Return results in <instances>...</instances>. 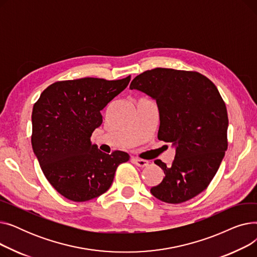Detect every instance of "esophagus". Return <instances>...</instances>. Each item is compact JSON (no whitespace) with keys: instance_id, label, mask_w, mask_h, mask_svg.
<instances>
[{"instance_id":"esophagus-1","label":"esophagus","mask_w":257,"mask_h":257,"mask_svg":"<svg viewBox=\"0 0 257 257\" xmlns=\"http://www.w3.org/2000/svg\"><path fill=\"white\" fill-rule=\"evenodd\" d=\"M132 161L140 168H145L149 165V161L145 160V159H141V158H132Z\"/></svg>"}]
</instances>
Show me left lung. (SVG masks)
<instances>
[{
    "instance_id": "1",
    "label": "left lung",
    "mask_w": 257,
    "mask_h": 257,
    "mask_svg": "<svg viewBox=\"0 0 257 257\" xmlns=\"http://www.w3.org/2000/svg\"><path fill=\"white\" fill-rule=\"evenodd\" d=\"M130 89L156 100L157 138L176 148L171 167L154 161L165 177L151 194L171 204L196 197L218 172L228 146L227 109L217 86L198 72L156 67L134 78Z\"/></svg>"
}]
</instances>
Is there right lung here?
<instances>
[{
	"label": "right lung",
	"instance_id": "1",
	"mask_svg": "<svg viewBox=\"0 0 257 257\" xmlns=\"http://www.w3.org/2000/svg\"><path fill=\"white\" fill-rule=\"evenodd\" d=\"M131 76L119 80L81 78L48 86L33 106V152L48 181L66 199L84 202L110 187L128 153H103L91 145L101 110L123 91Z\"/></svg>",
	"mask_w": 257,
	"mask_h": 257
}]
</instances>
